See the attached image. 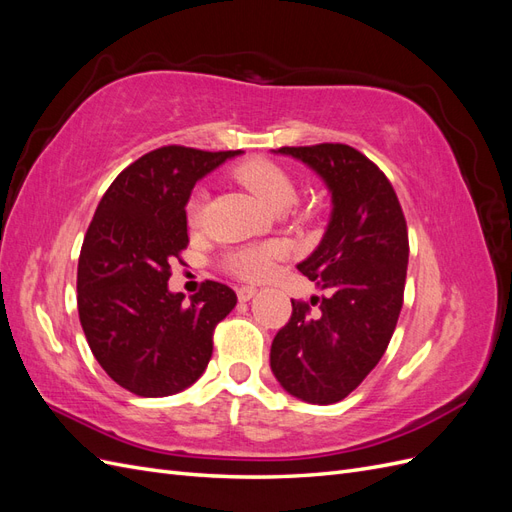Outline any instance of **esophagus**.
Returning a JSON list of instances; mask_svg holds the SVG:
<instances>
[{
    "instance_id": "1",
    "label": "esophagus",
    "mask_w": 512,
    "mask_h": 512,
    "mask_svg": "<svg viewBox=\"0 0 512 512\" xmlns=\"http://www.w3.org/2000/svg\"><path fill=\"white\" fill-rule=\"evenodd\" d=\"M256 294H258V288H256V286H241V288H237V297H239L241 303L254 299Z\"/></svg>"
}]
</instances>
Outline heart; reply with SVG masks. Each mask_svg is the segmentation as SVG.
Listing matches in <instances>:
<instances>
[{"label":"heart","mask_w":512,"mask_h":512,"mask_svg":"<svg viewBox=\"0 0 512 512\" xmlns=\"http://www.w3.org/2000/svg\"><path fill=\"white\" fill-rule=\"evenodd\" d=\"M235 177L273 211H284L294 203V198H297V181H294L292 173L273 160L256 158L250 162H243L241 166H237ZM203 207L205 194L196 192L188 205V215L192 222L200 218ZM277 254H280V250H277L275 245L243 247V250L232 252L226 258V267L235 275L245 277V280H262V277H267L271 273Z\"/></svg>","instance_id":"1"}]
</instances>
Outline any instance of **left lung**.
<instances>
[{
  "instance_id": "left-lung-1",
  "label": "left lung",
  "mask_w": 512,
  "mask_h": 512,
  "mask_svg": "<svg viewBox=\"0 0 512 512\" xmlns=\"http://www.w3.org/2000/svg\"><path fill=\"white\" fill-rule=\"evenodd\" d=\"M324 181L331 218L316 250L297 269L329 290L292 316L271 344V371L284 391L307 404L348 397L389 346L404 303L408 228L397 194L361 151L339 143L282 147Z\"/></svg>"
}]
</instances>
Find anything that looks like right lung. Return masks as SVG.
<instances>
[{"mask_svg":"<svg viewBox=\"0 0 512 512\" xmlns=\"http://www.w3.org/2000/svg\"><path fill=\"white\" fill-rule=\"evenodd\" d=\"M239 153L149 151L121 170L87 228L76 275L81 327L102 369L134 395L168 397L192 386L209 365L215 324L237 305L220 282L185 303L168 277L188 245L185 205L196 181Z\"/></svg>","mask_w":512,"mask_h":512,"instance_id":"add662e5","label":"right lung"}]
</instances>
